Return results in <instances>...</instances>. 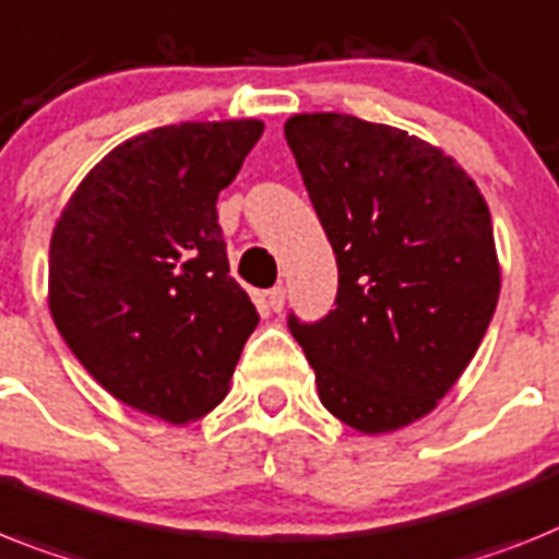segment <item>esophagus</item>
I'll return each instance as SVG.
<instances>
[{
	"label": "esophagus",
	"mask_w": 559,
	"mask_h": 559,
	"mask_svg": "<svg viewBox=\"0 0 559 559\" xmlns=\"http://www.w3.org/2000/svg\"><path fill=\"white\" fill-rule=\"evenodd\" d=\"M284 301H287V289L284 287H275L266 293V304H270L272 312H281V309H284Z\"/></svg>",
	"instance_id": "1"
}]
</instances>
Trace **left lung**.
<instances>
[{"label":"left lung","mask_w":559,"mask_h":559,"mask_svg":"<svg viewBox=\"0 0 559 559\" xmlns=\"http://www.w3.org/2000/svg\"><path fill=\"white\" fill-rule=\"evenodd\" d=\"M284 135L337 261L335 309L289 330L341 424L397 431L447 397L489 330V204L452 156L401 128L298 112Z\"/></svg>","instance_id":"obj_1"}]
</instances>
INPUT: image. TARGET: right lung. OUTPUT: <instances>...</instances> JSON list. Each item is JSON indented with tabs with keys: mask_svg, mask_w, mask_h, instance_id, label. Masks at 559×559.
<instances>
[{
	"mask_svg": "<svg viewBox=\"0 0 559 559\" xmlns=\"http://www.w3.org/2000/svg\"><path fill=\"white\" fill-rule=\"evenodd\" d=\"M261 133L264 121L227 119L133 135L56 218V330L130 409L187 426L227 397L258 312L229 278L215 201Z\"/></svg>",
	"mask_w": 559,
	"mask_h": 559,
	"instance_id": "right-lung-1",
	"label": "right lung"
}]
</instances>
